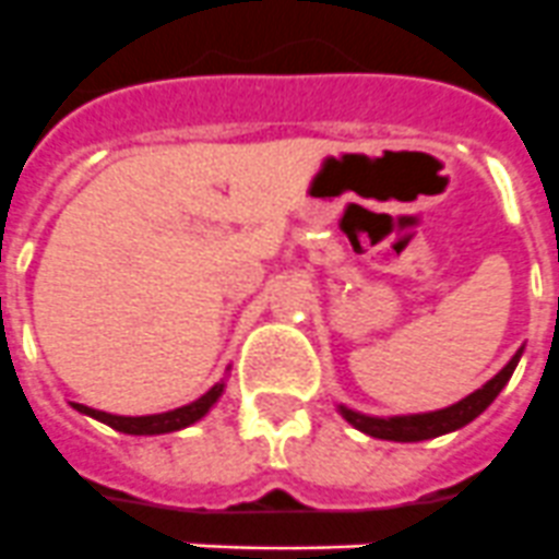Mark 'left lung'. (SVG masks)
<instances>
[{
	"label": "left lung",
	"mask_w": 559,
	"mask_h": 559,
	"mask_svg": "<svg viewBox=\"0 0 559 559\" xmlns=\"http://www.w3.org/2000/svg\"><path fill=\"white\" fill-rule=\"evenodd\" d=\"M518 358L507 364L490 383H484L478 392L467 394L464 400H459L456 406H448L442 412H431V414H412V417H389V419H380V417H364L358 412H349V408L341 406V414L347 423H353L358 431L369 433V437H378V439H392V442H423V439H433V437H442L448 431H456V428L467 426L471 419H476L484 408L490 406L492 400L498 397L503 386H507V380L512 378L518 367Z\"/></svg>",
	"instance_id": "left-lung-1"
}]
</instances>
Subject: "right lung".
Returning <instances> with one entry per match:
<instances>
[{
    "label": "right lung",
    "mask_w": 559,
    "mask_h": 559,
    "mask_svg": "<svg viewBox=\"0 0 559 559\" xmlns=\"http://www.w3.org/2000/svg\"><path fill=\"white\" fill-rule=\"evenodd\" d=\"M224 392V383H215L206 394H201L195 403L190 406H181V408H173V412L165 414H147V417H117V414H106V412H97V408H88L81 406V403H72L78 412L88 414V417L100 419L106 426H111L114 431H122V433H170V431H181V428L192 426V423H199L206 412L212 408V403L221 397Z\"/></svg>",
    "instance_id": "obj_1"
}]
</instances>
